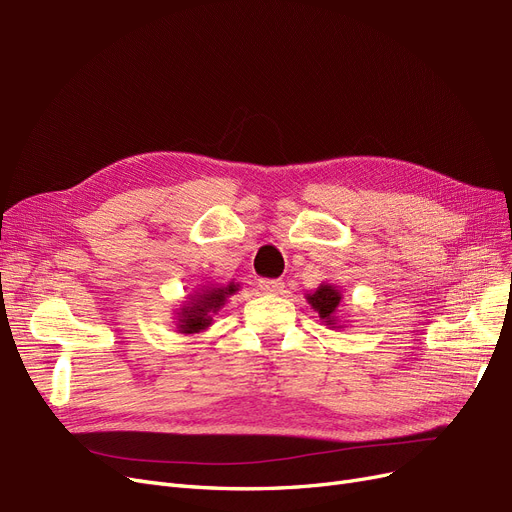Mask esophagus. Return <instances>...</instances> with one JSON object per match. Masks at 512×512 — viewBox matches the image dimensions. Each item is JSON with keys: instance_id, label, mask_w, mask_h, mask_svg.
Returning a JSON list of instances; mask_svg holds the SVG:
<instances>
[{"instance_id": "34e87169", "label": "esophagus", "mask_w": 512, "mask_h": 512, "mask_svg": "<svg viewBox=\"0 0 512 512\" xmlns=\"http://www.w3.org/2000/svg\"><path fill=\"white\" fill-rule=\"evenodd\" d=\"M259 288L263 293H282L284 282L282 280H270V278H261Z\"/></svg>"}]
</instances>
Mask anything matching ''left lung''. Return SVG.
Masks as SVG:
<instances>
[{
	"label": "left lung",
	"mask_w": 512,
	"mask_h": 512,
	"mask_svg": "<svg viewBox=\"0 0 512 512\" xmlns=\"http://www.w3.org/2000/svg\"><path fill=\"white\" fill-rule=\"evenodd\" d=\"M307 299H309L311 307L318 311L322 320H326L328 324H335V311L341 301V295L335 291V288L328 284H322L318 291L314 295H309Z\"/></svg>",
	"instance_id": "1"
}]
</instances>
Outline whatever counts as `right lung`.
Segmentation results:
<instances>
[{
  "mask_svg": "<svg viewBox=\"0 0 512 512\" xmlns=\"http://www.w3.org/2000/svg\"><path fill=\"white\" fill-rule=\"evenodd\" d=\"M236 291L234 288V284H230V286H226V288H207L205 293H198L192 301L194 303H190V307H184L182 309V320H180V324H177V328H182V332H198V330H203V328H207L209 324H211V311L215 314V311L224 305V301H226V297L228 295H232Z\"/></svg>",
  "mask_w": 512,
  "mask_h": 512,
  "instance_id": "right-lung-1",
  "label": "right lung"
}]
</instances>
